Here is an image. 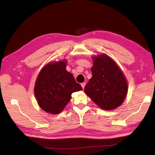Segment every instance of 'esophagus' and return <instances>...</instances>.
Returning a JSON list of instances; mask_svg holds the SVG:
<instances>
[{"label":"esophagus","instance_id":"1","mask_svg":"<svg viewBox=\"0 0 155 155\" xmlns=\"http://www.w3.org/2000/svg\"><path fill=\"white\" fill-rule=\"evenodd\" d=\"M85 84H86V83H85V82H84V83H81V87H82V88H83V89H84V87H85Z\"/></svg>","mask_w":155,"mask_h":155}]
</instances>
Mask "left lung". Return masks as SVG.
I'll list each match as a JSON object with an SVG mask.
<instances>
[{
    "label": "left lung",
    "mask_w": 155,
    "mask_h": 155,
    "mask_svg": "<svg viewBox=\"0 0 155 155\" xmlns=\"http://www.w3.org/2000/svg\"><path fill=\"white\" fill-rule=\"evenodd\" d=\"M92 78L84 91L104 110H113L121 105L128 91L124 74L115 61L105 54L92 56Z\"/></svg>",
    "instance_id": "1"
}]
</instances>
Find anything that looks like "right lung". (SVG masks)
<instances>
[{"label":"right lung","instance_id":"add662e5","mask_svg":"<svg viewBox=\"0 0 155 155\" xmlns=\"http://www.w3.org/2000/svg\"><path fill=\"white\" fill-rule=\"evenodd\" d=\"M67 60L50 61L38 75L34 95L40 107L53 115L61 113L68 104L71 94L81 91L70 72L66 70Z\"/></svg>","mask_w":155,"mask_h":155}]
</instances>
